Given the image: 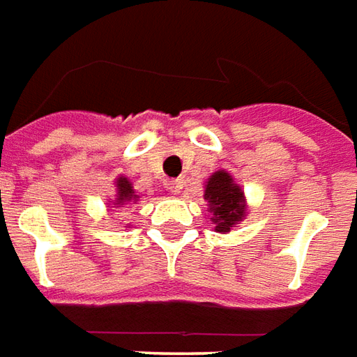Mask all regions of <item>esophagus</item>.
Here are the masks:
<instances>
[{"mask_svg": "<svg viewBox=\"0 0 357 357\" xmlns=\"http://www.w3.org/2000/svg\"><path fill=\"white\" fill-rule=\"evenodd\" d=\"M184 183L181 178H176V181H167V190H171L173 194H178V192L183 190Z\"/></svg>", "mask_w": 357, "mask_h": 357, "instance_id": "obj_1", "label": "esophagus"}]
</instances>
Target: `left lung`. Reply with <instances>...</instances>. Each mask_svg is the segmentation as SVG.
Masks as SVG:
<instances>
[{
    "label": "left lung",
    "mask_w": 357,
    "mask_h": 357,
    "mask_svg": "<svg viewBox=\"0 0 357 357\" xmlns=\"http://www.w3.org/2000/svg\"><path fill=\"white\" fill-rule=\"evenodd\" d=\"M204 198L207 199L217 232H231L232 227L246 217L244 192L227 171H217L207 178Z\"/></svg>",
    "instance_id": "left-lung-1"
}]
</instances>
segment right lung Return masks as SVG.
<instances>
[{
	"instance_id": "obj_1",
	"label": "right lung",
	"mask_w": 357,
	"mask_h": 357,
	"mask_svg": "<svg viewBox=\"0 0 357 357\" xmlns=\"http://www.w3.org/2000/svg\"><path fill=\"white\" fill-rule=\"evenodd\" d=\"M136 194H134L132 184L128 183L126 176H119L117 178V198L113 202V207H123L125 204H130V202H136Z\"/></svg>"
}]
</instances>
